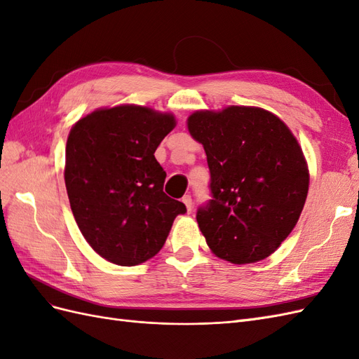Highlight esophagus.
Masks as SVG:
<instances>
[{"label":"esophagus","instance_id":"1","mask_svg":"<svg viewBox=\"0 0 359 359\" xmlns=\"http://www.w3.org/2000/svg\"><path fill=\"white\" fill-rule=\"evenodd\" d=\"M182 203L186 205L187 211L190 212V211H191V208H193V201H191V196H190V194H186V196L182 198Z\"/></svg>","mask_w":359,"mask_h":359}]
</instances>
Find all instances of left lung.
Here are the masks:
<instances>
[{"label": "left lung", "mask_w": 359, "mask_h": 359, "mask_svg": "<svg viewBox=\"0 0 359 359\" xmlns=\"http://www.w3.org/2000/svg\"><path fill=\"white\" fill-rule=\"evenodd\" d=\"M203 145L212 199L196 220L211 252L235 265L259 262L298 223L309 193V166L290 128L262 107L227 106L187 119Z\"/></svg>", "instance_id": "left-lung-1"}]
</instances>
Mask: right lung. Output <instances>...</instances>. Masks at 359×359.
<instances>
[{"mask_svg":"<svg viewBox=\"0 0 359 359\" xmlns=\"http://www.w3.org/2000/svg\"><path fill=\"white\" fill-rule=\"evenodd\" d=\"M177 119L148 106L102 107L67 137L64 180L74 220L97 255L135 266L165 245L186 205L163 191L166 172L154 153Z\"/></svg>","mask_w":359,"mask_h":359,"instance_id":"1","label":"right lung"}]
</instances>
